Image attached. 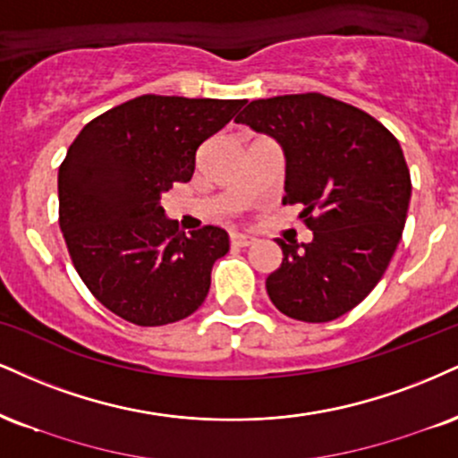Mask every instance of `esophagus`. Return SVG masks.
I'll return each mask as SVG.
<instances>
[{"label":"esophagus","mask_w":458,"mask_h":458,"mask_svg":"<svg viewBox=\"0 0 458 458\" xmlns=\"http://www.w3.org/2000/svg\"><path fill=\"white\" fill-rule=\"evenodd\" d=\"M253 236L250 234H243V233H230V243L234 247H250L253 243Z\"/></svg>","instance_id":"obj_1"}]
</instances>
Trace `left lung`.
<instances>
[{
	"mask_svg": "<svg viewBox=\"0 0 458 458\" xmlns=\"http://www.w3.org/2000/svg\"><path fill=\"white\" fill-rule=\"evenodd\" d=\"M285 159L284 205H301L310 243H284L267 294L288 318L330 322L376 288L393 260L411 179L399 140L371 114L322 93L253 100L234 119Z\"/></svg>",
	"mask_w": 458,
	"mask_h": 458,
	"instance_id": "left-lung-1",
	"label": "left lung"
}]
</instances>
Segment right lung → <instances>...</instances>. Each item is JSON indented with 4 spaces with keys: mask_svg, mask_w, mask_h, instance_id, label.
I'll return each instance as SVG.
<instances>
[{
    "mask_svg": "<svg viewBox=\"0 0 458 458\" xmlns=\"http://www.w3.org/2000/svg\"><path fill=\"white\" fill-rule=\"evenodd\" d=\"M245 100L140 96L96 117L57 176L59 225L76 273L114 316L164 327L191 316L230 250L217 225L185 234L162 196L187 183L196 151Z\"/></svg>",
    "mask_w": 458,
    "mask_h": 458,
    "instance_id": "right-lung-1",
    "label": "right lung"
}]
</instances>
